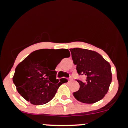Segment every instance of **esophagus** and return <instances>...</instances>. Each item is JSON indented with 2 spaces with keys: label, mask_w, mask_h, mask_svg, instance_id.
<instances>
[{
  "label": "esophagus",
  "mask_w": 128,
  "mask_h": 128,
  "mask_svg": "<svg viewBox=\"0 0 128 128\" xmlns=\"http://www.w3.org/2000/svg\"><path fill=\"white\" fill-rule=\"evenodd\" d=\"M73 80L72 78H71V77L69 78H68V81H70V80Z\"/></svg>",
  "instance_id": "1"
}]
</instances>
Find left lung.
<instances>
[{
	"label": "left lung",
	"mask_w": 128,
	"mask_h": 128,
	"mask_svg": "<svg viewBox=\"0 0 128 128\" xmlns=\"http://www.w3.org/2000/svg\"><path fill=\"white\" fill-rule=\"evenodd\" d=\"M70 50L78 74L86 77L84 82L76 80L80 88L73 92V96L85 104H94L102 99L112 80L110 63L95 51L80 48L70 49Z\"/></svg>",
	"instance_id": "left-lung-1"
}]
</instances>
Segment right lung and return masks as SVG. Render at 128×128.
<instances>
[{"label":"right lung","instance_id":"1","mask_svg":"<svg viewBox=\"0 0 128 128\" xmlns=\"http://www.w3.org/2000/svg\"><path fill=\"white\" fill-rule=\"evenodd\" d=\"M54 49H40L32 52L18 64L12 78L17 92L30 104L42 105L49 102L55 96L59 86L64 83L56 79L55 69L59 62L50 64ZM67 55L70 56L68 49H62Z\"/></svg>","mask_w":128,"mask_h":128}]
</instances>
